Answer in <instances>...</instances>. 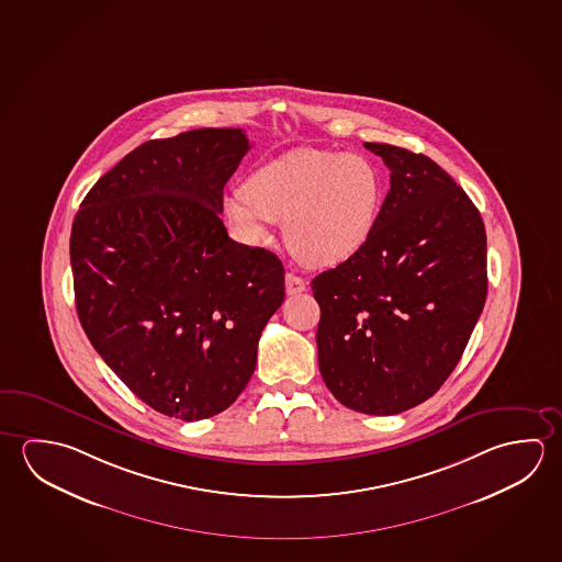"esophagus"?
I'll use <instances>...</instances> for the list:
<instances>
[{
    "instance_id": "esophagus-1",
    "label": "esophagus",
    "mask_w": 562,
    "mask_h": 562,
    "mask_svg": "<svg viewBox=\"0 0 562 562\" xmlns=\"http://www.w3.org/2000/svg\"><path fill=\"white\" fill-rule=\"evenodd\" d=\"M285 292H288V295L305 292L304 278L295 277L294 272H288L285 274Z\"/></svg>"
}]
</instances>
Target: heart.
<instances>
[{"instance_id":"heart-1","label":"heart","mask_w":562,"mask_h":562,"mask_svg":"<svg viewBox=\"0 0 562 562\" xmlns=\"http://www.w3.org/2000/svg\"><path fill=\"white\" fill-rule=\"evenodd\" d=\"M380 202L382 180L369 158L297 148L255 170L247 188L225 200V213L250 240L284 222L295 257L329 267L369 240Z\"/></svg>"}]
</instances>
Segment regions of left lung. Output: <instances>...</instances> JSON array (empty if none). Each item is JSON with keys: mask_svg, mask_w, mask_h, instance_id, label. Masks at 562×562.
Listing matches in <instances>:
<instances>
[{"mask_svg": "<svg viewBox=\"0 0 562 562\" xmlns=\"http://www.w3.org/2000/svg\"><path fill=\"white\" fill-rule=\"evenodd\" d=\"M390 168L369 240L312 280L325 386L369 415L402 414L451 376L486 302V231L441 166L364 143Z\"/></svg>", "mask_w": 562, "mask_h": 562, "instance_id": "1", "label": "left lung"}]
</instances>
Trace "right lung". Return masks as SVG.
I'll list each match as a JSON object with an SVG mask.
<instances>
[{"instance_id":"add662e5","label":"right lung","mask_w":562,"mask_h":562,"mask_svg":"<svg viewBox=\"0 0 562 562\" xmlns=\"http://www.w3.org/2000/svg\"><path fill=\"white\" fill-rule=\"evenodd\" d=\"M240 130L186 131L103 175L70 235L76 312L121 382L160 414L227 409L284 302V267L227 235L223 188L249 150Z\"/></svg>"}]
</instances>
